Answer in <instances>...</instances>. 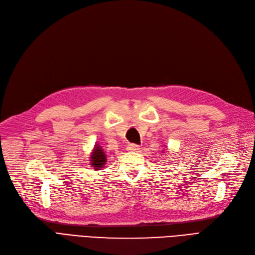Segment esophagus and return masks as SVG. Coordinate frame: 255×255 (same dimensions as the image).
<instances>
[{"mask_svg":"<svg viewBox=\"0 0 255 255\" xmlns=\"http://www.w3.org/2000/svg\"><path fill=\"white\" fill-rule=\"evenodd\" d=\"M128 150L131 151V152H137L139 150V145L135 144V143H131L128 145Z\"/></svg>","mask_w":255,"mask_h":255,"instance_id":"obj_1","label":"esophagus"}]
</instances>
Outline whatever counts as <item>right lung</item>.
<instances>
[{"label":"right lung","mask_w":255,"mask_h":255,"mask_svg":"<svg viewBox=\"0 0 255 255\" xmlns=\"http://www.w3.org/2000/svg\"><path fill=\"white\" fill-rule=\"evenodd\" d=\"M90 159H91L90 165L92 168H94L95 170H100L105 165V162H107V155L104 154L102 147L100 145L96 144L91 154Z\"/></svg>","instance_id":"obj_1"}]
</instances>
